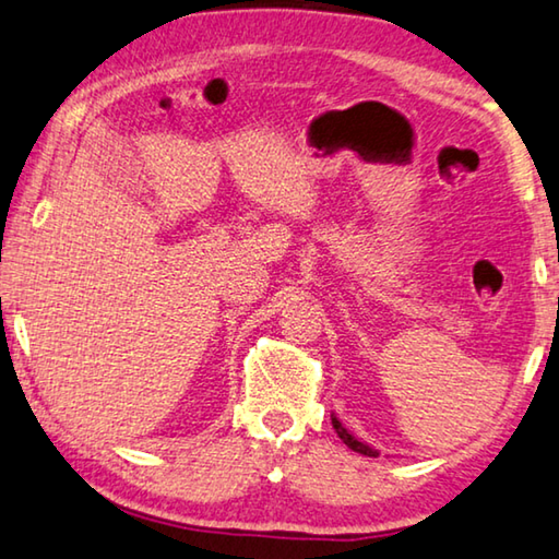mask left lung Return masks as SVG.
I'll use <instances>...</instances> for the list:
<instances>
[{
	"label": "left lung",
	"instance_id": "left-lung-1",
	"mask_svg": "<svg viewBox=\"0 0 559 559\" xmlns=\"http://www.w3.org/2000/svg\"><path fill=\"white\" fill-rule=\"evenodd\" d=\"M331 424H333V429H336V435L344 439V444L348 447V449H354V452H359V454H364V456H379V452L377 449H371L369 444H364V441H359L356 437H352L348 435V431L341 427V421L336 419V416H331Z\"/></svg>",
	"mask_w": 559,
	"mask_h": 559
}]
</instances>
